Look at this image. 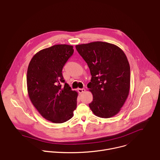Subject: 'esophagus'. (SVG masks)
Segmentation results:
<instances>
[{"mask_svg":"<svg viewBox=\"0 0 160 160\" xmlns=\"http://www.w3.org/2000/svg\"><path fill=\"white\" fill-rule=\"evenodd\" d=\"M85 89H78V92L80 94L83 93V92H85Z\"/></svg>","mask_w":160,"mask_h":160,"instance_id":"obj_1","label":"esophagus"}]
</instances>
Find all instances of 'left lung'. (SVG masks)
<instances>
[{"label":"left lung","mask_w":160,"mask_h":160,"mask_svg":"<svg viewBox=\"0 0 160 160\" xmlns=\"http://www.w3.org/2000/svg\"><path fill=\"white\" fill-rule=\"evenodd\" d=\"M77 50L88 64L92 76L88 88L93 99L89 105L94 114L110 118L124 105L130 89V67L119 47L103 41L77 45Z\"/></svg>","instance_id":"obj_1"}]
</instances>
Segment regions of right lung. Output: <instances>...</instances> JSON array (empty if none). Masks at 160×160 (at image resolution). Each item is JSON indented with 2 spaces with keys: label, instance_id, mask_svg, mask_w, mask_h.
I'll use <instances>...</instances> for the list:
<instances>
[{
  "label": "right lung",
  "instance_id": "obj_1",
  "mask_svg": "<svg viewBox=\"0 0 160 160\" xmlns=\"http://www.w3.org/2000/svg\"><path fill=\"white\" fill-rule=\"evenodd\" d=\"M72 48L55 45L42 49L33 56L28 66V97L42 117L53 123L69 120L77 108L78 92L71 90L62 74L64 64L73 53Z\"/></svg>",
  "mask_w": 160,
  "mask_h": 160
}]
</instances>
